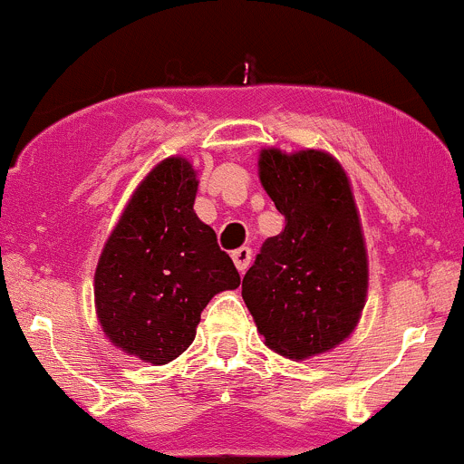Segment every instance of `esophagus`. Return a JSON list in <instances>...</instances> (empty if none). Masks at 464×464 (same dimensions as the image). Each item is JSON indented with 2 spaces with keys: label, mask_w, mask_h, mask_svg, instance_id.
I'll list each match as a JSON object with an SVG mask.
<instances>
[{
  "label": "esophagus",
  "mask_w": 464,
  "mask_h": 464,
  "mask_svg": "<svg viewBox=\"0 0 464 464\" xmlns=\"http://www.w3.org/2000/svg\"><path fill=\"white\" fill-rule=\"evenodd\" d=\"M250 259H252V250L250 247H237V250L232 252V261L234 266H237L238 273H246L247 266H250Z\"/></svg>",
  "instance_id": "obj_1"
}]
</instances>
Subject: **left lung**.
Masks as SVG:
<instances>
[{"instance_id":"obj_1","label":"left lung","mask_w":464,"mask_h":464,"mask_svg":"<svg viewBox=\"0 0 464 464\" xmlns=\"http://www.w3.org/2000/svg\"><path fill=\"white\" fill-rule=\"evenodd\" d=\"M259 180L286 227L261 246L241 295L266 345L304 361L341 345L368 297V247L352 182L327 150L261 149Z\"/></svg>"}]
</instances>
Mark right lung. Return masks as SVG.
<instances>
[{
  "instance_id": "add662e5",
  "label": "right lung",
  "mask_w": 464,
  "mask_h": 464,
  "mask_svg": "<svg viewBox=\"0 0 464 464\" xmlns=\"http://www.w3.org/2000/svg\"><path fill=\"white\" fill-rule=\"evenodd\" d=\"M196 169L162 160L137 185L94 273L105 338L144 363L164 365L194 343L200 311L241 284L217 234L194 212Z\"/></svg>"
}]
</instances>
